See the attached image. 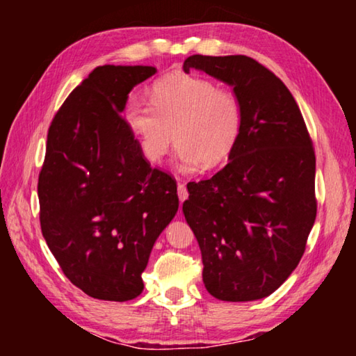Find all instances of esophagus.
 Returning a JSON list of instances; mask_svg holds the SVG:
<instances>
[{
    "mask_svg": "<svg viewBox=\"0 0 356 356\" xmlns=\"http://www.w3.org/2000/svg\"><path fill=\"white\" fill-rule=\"evenodd\" d=\"M177 195H179L180 206H182V202L186 200V197H188V190H186V186L184 184L177 185Z\"/></svg>",
    "mask_w": 356,
    "mask_h": 356,
    "instance_id": "34e87169",
    "label": "esophagus"
}]
</instances>
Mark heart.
<instances>
[{"mask_svg":"<svg viewBox=\"0 0 356 356\" xmlns=\"http://www.w3.org/2000/svg\"><path fill=\"white\" fill-rule=\"evenodd\" d=\"M152 102L130 99L124 113L152 163L165 159L174 141L185 170L218 166L237 147L243 127L242 104L212 80L196 75L163 78L154 84Z\"/></svg>","mask_w":356,"mask_h":356,"instance_id":"1","label":"heart"}]
</instances>
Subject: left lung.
Listing matches in <instances>:
<instances>
[{
    "label": "left lung",
    "instance_id": "1",
    "mask_svg": "<svg viewBox=\"0 0 356 356\" xmlns=\"http://www.w3.org/2000/svg\"><path fill=\"white\" fill-rule=\"evenodd\" d=\"M227 86L243 127L229 163L190 182L184 215L200 243L202 281L222 301L272 295L297 268L316 221V155L297 102L278 76L243 55L185 59Z\"/></svg>",
    "mask_w": 356,
    "mask_h": 356
}]
</instances>
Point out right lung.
Masks as SVG:
<instances>
[{
    "instance_id": "1",
    "label": "right lung",
    "mask_w": 356,
    "mask_h": 356,
    "mask_svg": "<svg viewBox=\"0 0 356 356\" xmlns=\"http://www.w3.org/2000/svg\"><path fill=\"white\" fill-rule=\"evenodd\" d=\"M152 65H99L59 108L39 174L40 229L72 284L97 300L143 292L150 251L179 209L177 185L152 170L122 119Z\"/></svg>"
}]
</instances>
